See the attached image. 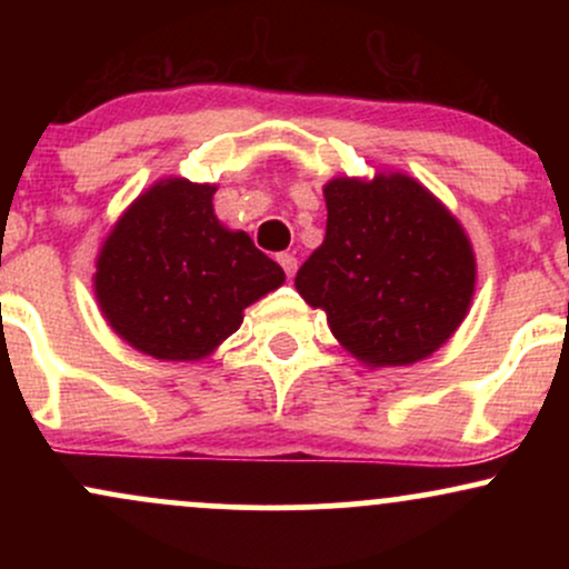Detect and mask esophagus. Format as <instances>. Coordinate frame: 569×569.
I'll use <instances>...</instances> for the list:
<instances>
[{
    "label": "esophagus",
    "mask_w": 569,
    "mask_h": 569,
    "mask_svg": "<svg viewBox=\"0 0 569 569\" xmlns=\"http://www.w3.org/2000/svg\"><path fill=\"white\" fill-rule=\"evenodd\" d=\"M278 264L283 267L286 276L293 278V272H297V259H293L291 253H280V257H278Z\"/></svg>",
    "instance_id": "obj_1"
}]
</instances>
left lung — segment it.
<instances>
[{
    "mask_svg": "<svg viewBox=\"0 0 569 569\" xmlns=\"http://www.w3.org/2000/svg\"><path fill=\"white\" fill-rule=\"evenodd\" d=\"M326 238L293 286L321 307L331 335L367 367H407L439 350L468 316L471 240L407 173L323 187Z\"/></svg>",
    "mask_w": 569,
    "mask_h": 569,
    "instance_id": "1",
    "label": "left lung"
}]
</instances>
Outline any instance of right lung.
Returning a JSON list of instances; mask_svg holds the SVG:
<instances>
[{
	"label": "right lung",
	"instance_id": "right-lung-1",
	"mask_svg": "<svg viewBox=\"0 0 569 569\" xmlns=\"http://www.w3.org/2000/svg\"><path fill=\"white\" fill-rule=\"evenodd\" d=\"M211 184L162 179L103 240L96 299L130 348L160 361H200L234 335L243 310L276 291L278 262L213 213Z\"/></svg>",
	"mask_w": 569,
	"mask_h": 569
}]
</instances>
